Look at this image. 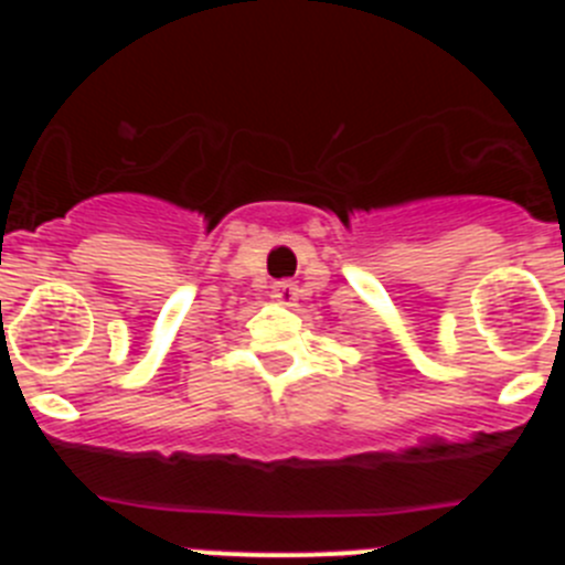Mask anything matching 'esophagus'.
I'll return each instance as SVG.
<instances>
[{
	"label": "esophagus",
	"mask_w": 565,
	"mask_h": 565,
	"mask_svg": "<svg viewBox=\"0 0 565 565\" xmlns=\"http://www.w3.org/2000/svg\"><path fill=\"white\" fill-rule=\"evenodd\" d=\"M271 294L279 299V302L291 306V302H297L299 288H297V282H291V279H279V282H274L271 286Z\"/></svg>",
	"instance_id": "obj_1"
}]
</instances>
